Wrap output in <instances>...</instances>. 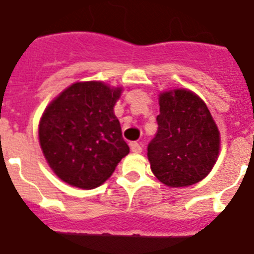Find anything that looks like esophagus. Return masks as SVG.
I'll return each instance as SVG.
<instances>
[{
  "label": "esophagus",
  "instance_id": "obj_1",
  "mask_svg": "<svg viewBox=\"0 0 254 254\" xmlns=\"http://www.w3.org/2000/svg\"><path fill=\"white\" fill-rule=\"evenodd\" d=\"M129 146H131V150L133 153H141L142 152V148L139 142H131V144H129Z\"/></svg>",
  "mask_w": 254,
  "mask_h": 254
}]
</instances>
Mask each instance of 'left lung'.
Wrapping results in <instances>:
<instances>
[{"label": "left lung", "instance_id": "8db88e82", "mask_svg": "<svg viewBox=\"0 0 254 254\" xmlns=\"http://www.w3.org/2000/svg\"><path fill=\"white\" fill-rule=\"evenodd\" d=\"M157 125L148 145L153 174L169 187L204 179L219 153V131L205 102L187 89L163 92Z\"/></svg>", "mask_w": 254, "mask_h": 254}]
</instances>
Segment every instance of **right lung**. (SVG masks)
Wrapping results in <instances>:
<instances>
[{
  "label": "right lung",
  "mask_w": 254,
  "mask_h": 254,
  "mask_svg": "<svg viewBox=\"0 0 254 254\" xmlns=\"http://www.w3.org/2000/svg\"><path fill=\"white\" fill-rule=\"evenodd\" d=\"M121 92L101 81L75 83L47 108L39 127L40 145L64 182L84 190L98 187L128 154L113 112Z\"/></svg>",
  "instance_id": "1"
}]
</instances>
